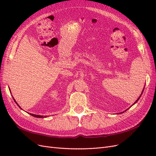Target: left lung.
I'll list each match as a JSON object with an SVG mask.
<instances>
[{
  "mask_svg": "<svg viewBox=\"0 0 156 156\" xmlns=\"http://www.w3.org/2000/svg\"><path fill=\"white\" fill-rule=\"evenodd\" d=\"M143 92H142V93H143ZM140 96H139V98L137 99V100H136V101L135 102V103H136V102H137V101H138V100H139V98H140ZM135 103H134V104H135Z\"/></svg>",
  "mask_w": 156,
  "mask_h": 156,
  "instance_id": "8db88e82",
  "label": "left lung"
}]
</instances>
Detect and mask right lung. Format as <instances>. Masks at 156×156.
Wrapping results in <instances>:
<instances>
[{
	"label": "right lung",
	"mask_w": 156,
	"mask_h": 156,
	"mask_svg": "<svg viewBox=\"0 0 156 156\" xmlns=\"http://www.w3.org/2000/svg\"><path fill=\"white\" fill-rule=\"evenodd\" d=\"M13 100H14V99H13ZM14 101H15V102L17 103V102L15 100H14ZM17 105L19 106L18 104H17ZM19 107H20V106H19ZM20 108H21V107H20ZM30 115H32V116H34V117H37V118H44L43 116H41V115H33V114H30ZM44 117H46V116H44Z\"/></svg>",
	"instance_id": "right-lung-1"
}]
</instances>
